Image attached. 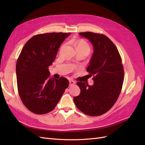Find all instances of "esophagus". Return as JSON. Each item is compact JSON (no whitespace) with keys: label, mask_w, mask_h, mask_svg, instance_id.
Returning <instances> with one entry per match:
<instances>
[{"label":"esophagus","mask_w":145,"mask_h":145,"mask_svg":"<svg viewBox=\"0 0 145 145\" xmlns=\"http://www.w3.org/2000/svg\"><path fill=\"white\" fill-rule=\"evenodd\" d=\"M69 86H73L76 84V82H74V80H70L69 82Z\"/></svg>","instance_id":"obj_1"}]
</instances>
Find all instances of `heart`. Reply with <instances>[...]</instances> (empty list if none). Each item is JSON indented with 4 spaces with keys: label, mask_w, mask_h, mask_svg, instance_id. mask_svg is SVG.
<instances>
[{
    "label": "heart",
    "mask_w": 145,
    "mask_h": 145,
    "mask_svg": "<svg viewBox=\"0 0 145 145\" xmlns=\"http://www.w3.org/2000/svg\"><path fill=\"white\" fill-rule=\"evenodd\" d=\"M76 46L77 50H82L89 52L90 51V47L86 42L83 40H78L76 43Z\"/></svg>",
    "instance_id": "obj_1"
}]
</instances>
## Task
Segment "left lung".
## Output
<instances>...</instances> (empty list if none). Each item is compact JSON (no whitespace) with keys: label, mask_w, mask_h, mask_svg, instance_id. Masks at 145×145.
<instances>
[{"label":"left lung","mask_w":145,"mask_h":145,"mask_svg":"<svg viewBox=\"0 0 145 145\" xmlns=\"http://www.w3.org/2000/svg\"><path fill=\"white\" fill-rule=\"evenodd\" d=\"M79 35L88 39L93 46L87 71L93 76L94 84L77 82L80 93L73 100L82 112L99 116L109 111L119 96L123 83V67L117 47L108 37L91 32Z\"/></svg>","instance_id":"obj_1"}]
</instances>
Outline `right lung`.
<instances>
[{
	"label": "right lung",
	"mask_w": 145,
	"mask_h": 145,
	"mask_svg": "<svg viewBox=\"0 0 145 145\" xmlns=\"http://www.w3.org/2000/svg\"><path fill=\"white\" fill-rule=\"evenodd\" d=\"M71 33H51L31 38L21 51L16 63L19 94L25 106L36 114L53 110L69 86L68 79L50 77L48 68L59 48Z\"/></svg>",
	"instance_id": "obj_1"
}]
</instances>
